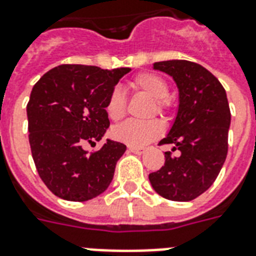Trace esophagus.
<instances>
[{"label":"esophagus","instance_id":"obj_1","mask_svg":"<svg viewBox=\"0 0 256 256\" xmlns=\"http://www.w3.org/2000/svg\"><path fill=\"white\" fill-rule=\"evenodd\" d=\"M145 148H138V146H128V152L136 154H142L145 153Z\"/></svg>","mask_w":256,"mask_h":256}]
</instances>
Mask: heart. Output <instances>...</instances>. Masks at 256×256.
<instances>
[{"mask_svg": "<svg viewBox=\"0 0 256 256\" xmlns=\"http://www.w3.org/2000/svg\"><path fill=\"white\" fill-rule=\"evenodd\" d=\"M132 86L154 99V106L158 112H165L168 110L169 103L165 99L168 95V84L161 76L150 72L140 74L134 78ZM104 110L110 120H120L124 118L126 111V100L124 92L120 88H114L111 91L107 98ZM161 132H162V124L158 120H150L145 122L128 120L112 128V136L115 140L130 146L146 145L160 136Z\"/></svg>", "mask_w": 256, "mask_h": 256, "instance_id": "heart-1", "label": "heart"}]
</instances>
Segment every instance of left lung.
I'll list each match as a JSON object with an SVG mask.
<instances>
[{"mask_svg":"<svg viewBox=\"0 0 256 256\" xmlns=\"http://www.w3.org/2000/svg\"><path fill=\"white\" fill-rule=\"evenodd\" d=\"M153 70L172 76L178 88V107L161 144H172L180 156L165 153V165L150 173L160 196L190 202L214 184L227 157L231 112L226 90L208 70L188 60H168Z\"/></svg>","mask_w":256,"mask_h":256,"instance_id":"1","label":"left lung"}]
</instances>
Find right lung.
Instances as JSON below:
<instances>
[{"instance_id":"add662e5","label":"right lung","mask_w":256,"mask_h":256,"mask_svg":"<svg viewBox=\"0 0 256 256\" xmlns=\"http://www.w3.org/2000/svg\"><path fill=\"white\" fill-rule=\"evenodd\" d=\"M130 71L63 64L33 86L26 106L29 144L38 174L58 198L87 202L111 184L126 146L110 138L95 153L83 146L104 136L107 98Z\"/></svg>"}]
</instances>
